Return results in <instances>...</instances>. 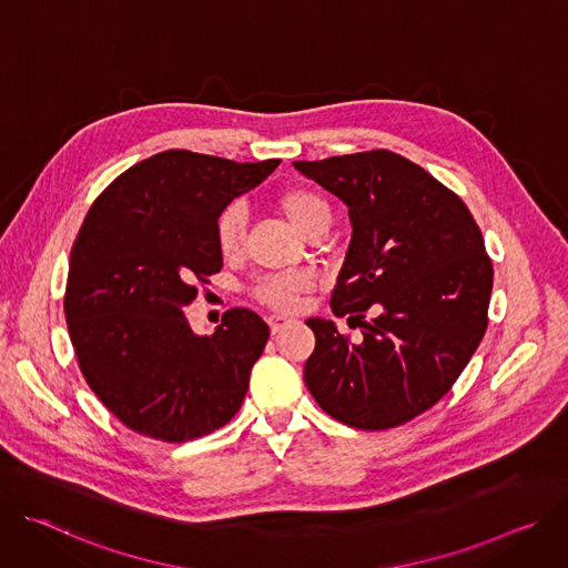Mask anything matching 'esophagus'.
I'll list each match as a JSON object with an SVG mask.
<instances>
[{"instance_id":"obj_1","label":"esophagus","mask_w":568,"mask_h":568,"mask_svg":"<svg viewBox=\"0 0 568 568\" xmlns=\"http://www.w3.org/2000/svg\"><path fill=\"white\" fill-rule=\"evenodd\" d=\"M267 323H270V328H272V335H278L283 328H287L290 326V318H285V316H270L267 318Z\"/></svg>"}]
</instances>
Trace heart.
<instances>
[{"label":"heart","instance_id":"heart-1","mask_svg":"<svg viewBox=\"0 0 568 568\" xmlns=\"http://www.w3.org/2000/svg\"><path fill=\"white\" fill-rule=\"evenodd\" d=\"M278 211L310 240L326 233L333 224V204L316 189L290 186L276 195ZM247 220L237 204H229L215 220V245L222 258H237L245 247ZM314 287V278L307 272L274 274L261 278L254 285V298L276 312H294L303 294Z\"/></svg>","mask_w":568,"mask_h":568}]
</instances>
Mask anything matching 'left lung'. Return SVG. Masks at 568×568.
Masks as SVG:
<instances>
[{"label":"left lung","instance_id":"obj_1","mask_svg":"<svg viewBox=\"0 0 568 568\" xmlns=\"http://www.w3.org/2000/svg\"><path fill=\"white\" fill-rule=\"evenodd\" d=\"M294 166L348 206L353 240L331 307L362 328L353 342L307 318L305 384L348 427H399L454 386L488 328L495 270L480 229L454 191L390 150Z\"/></svg>","mask_w":568,"mask_h":568}]
</instances>
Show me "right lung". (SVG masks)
Returning <instances> with one entry per match:
<instances>
[{"label": "right lung", "mask_w": 568, "mask_h": 568, "mask_svg": "<svg viewBox=\"0 0 568 568\" xmlns=\"http://www.w3.org/2000/svg\"><path fill=\"white\" fill-rule=\"evenodd\" d=\"M278 164L164 150L90 206L69 256L64 318L80 373L128 429L186 443L240 412L270 326L231 307L213 335H195L182 307L222 270L220 211Z\"/></svg>", "instance_id": "obj_1"}]
</instances>
